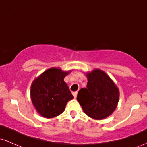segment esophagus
I'll return each instance as SVG.
<instances>
[{
    "instance_id": "34e87169",
    "label": "esophagus",
    "mask_w": 147,
    "mask_h": 147,
    "mask_svg": "<svg viewBox=\"0 0 147 147\" xmlns=\"http://www.w3.org/2000/svg\"><path fill=\"white\" fill-rule=\"evenodd\" d=\"M72 95H73L74 97H75V98H76V97H77V91H75V92H72Z\"/></svg>"
}]
</instances>
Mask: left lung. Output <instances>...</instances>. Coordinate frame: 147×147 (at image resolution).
I'll list each match as a JSON object with an SVG mask.
<instances>
[{
	"label": "left lung",
	"mask_w": 147,
	"mask_h": 147,
	"mask_svg": "<svg viewBox=\"0 0 147 147\" xmlns=\"http://www.w3.org/2000/svg\"><path fill=\"white\" fill-rule=\"evenodd\" d=\"M87 77V88L79 90L77 101L89 117L95 119L107 117L117 107L119 90L102 70H93Z\"/></svg>",
	"instance_id": "left-lung-1"
}]
</instances>
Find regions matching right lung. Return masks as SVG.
I'll list each match as a JSON object with an SVG mask.
<instances>
[{
  "label": "right lung",
  "instance_id": "add662e5",
  "mask_svg": "<svg viewBox=\"0 0 147 147\" xmlns=\"http://www.w3.org/2000/svg\"><path fill=\"white\" fill-rule=\"evenodd\" d=\"M68 72L50 68L33 82L31 99L43 117L52 118L63 112L67 102L74 98L63 79Z\"/></svg>",
  "mask_w": 147,
  "mask_h": 147
}]
</instances>
